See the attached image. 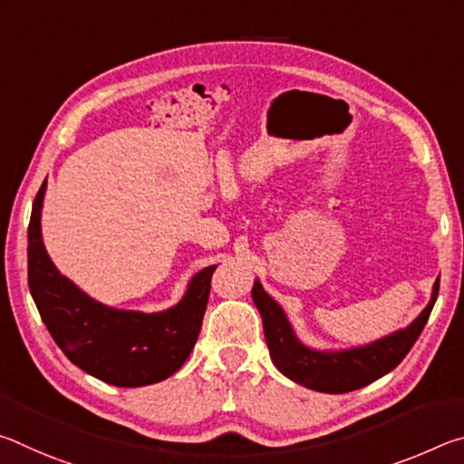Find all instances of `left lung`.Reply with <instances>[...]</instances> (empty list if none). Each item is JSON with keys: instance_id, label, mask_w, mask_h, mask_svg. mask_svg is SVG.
I'll return each mask as SVG.
<instances>
[{"instance_id": "8db88e82", "label": "left lung", "mask_w": 464, "mask_h": 464, "mask_svg": "<svg viewBox=\"0 0 464 464\" xmlns=\"http://www.w3.org/2000/svg\"><path fill=\"white\" fill-rule=\"evenodd\" d=\"M438 288L440 278L434 282L428 307L420 313V317H415L411 325L372 343L340 352L313 350L298 342L285 311L266 293L260 280L254 282L251 298L262 315L266 343H268L272 362L276 364L278 371L307 389L340 395V392L366 387L401 362L428 324L438 298Z\"/></svg>"}]
</instances>
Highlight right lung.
Instances as JSON below:
<instances>
[{
    "label": "right lung",
    "instance_id": "add662e5",
    "mask_svg": "<svg viewBox=\"0 0 464 464\" xmlns=\"http://www.w3.org/2000/svg\"><path fill=\"white\" fill-rule=\"evenodd\" d=\"M44 184L28 225V286L46 329L75 366L114 387H145L179 371L198 340L217 266L194 274L176 307L122 311L93 301L54 268L41 233Z\"/></svg>",
    "mask_w": 464,
    "mask_h": 464
}]
</instances>
